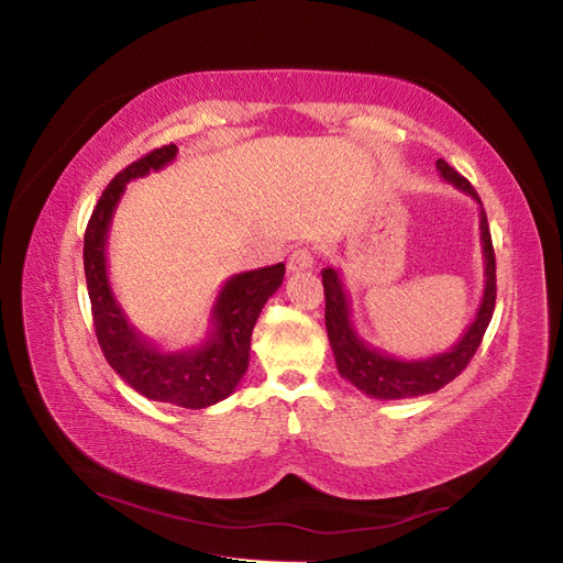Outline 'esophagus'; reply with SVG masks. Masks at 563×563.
<instances>
[{
    "label": "esophagus",
    "mask_w": 563,
    "mask_h": 563,
    "mask_svg": "<svg viewBox=\"0 0 563 563\" xmlns=\"http://www.w3.org/2000/svg\"><path fill=\"white\" fill-rule=\"evenodd\" d=\"M316 262L313 252L308 247H295L292 255L287 257V268L292 271V274H297V271H303V268H311Z\"/></svg>",
    "instance_id": "34e87169"
}]
</instances>
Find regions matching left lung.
I'll return each instance as SVG.
<instances>
[{"label":"left lung","mask_w":563,"mask_h":563,"mask_svg":"<svg viewBox=\"0 0 563 563\" xmlns=\"http://www.w3.org/2000/svg\"><path fill=\"white\" fill-rule=\"evenodd\" d=\"M438 170L449 185L473 196L479 203V235L484 252V295L470 322L465 334L453 343L446 353L432 355L426 360H400L384 351L374 349L362 339L351 322V299L343 289L336 268H322L324 287V328H328L330 346L336 360L339 374L351 384L376 400H405V397H419L444 388L449 380L456 378L467 362L477 353L482 336L492 322L496 306V255L492 245V231H488L486 212L477 191L467 179L453 170L446 161L438 158Z\"/></svg>","instance_id":"obj_1"}]
</instances>
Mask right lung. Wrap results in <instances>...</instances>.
<instances>
[{"instance_id": "right-lung-1", "label": "right lung", "mask_w": 563, "mask_h": 563, "mask_svg": "<svg viewBox=\"0 0 563 563\" xmlns=\"http://www.w3.org/2000/svg\"><path fill=\"white\" fill-rule=\"evenodd\" d=\"M175 156L177 144H166L131 163L107 185L86 227L84 271L98 343L112 369L147 400L206 409L229 397L247 372L252 330L268 297L283 285L285 264L231 276L212 303L208 339L201 346L166 353L144 339L112 292L107 276V235L125 185L166 168Z\"/></svg>"}]
</instances>
